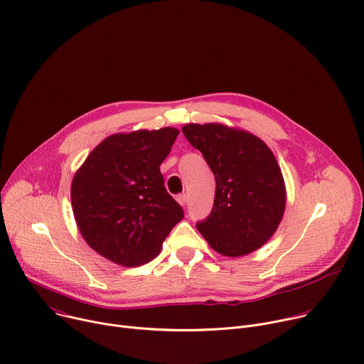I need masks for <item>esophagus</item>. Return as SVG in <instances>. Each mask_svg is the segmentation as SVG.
Instances as JSON below:
<instances>
[{"instance_id": "1", "label": "esophagus", "mask_w": 364, "mask_h": 364, "mask_svg": "<svg viewBox=\"0 0 364 364\" xmlns=\"http://www.w3.org/2000/svg\"><path fill=\"white\" fill-rule=\"evenodd\" d=\"M177 201H178L181 205H186V203H187V196H186V194H178V196H177Z\"/></svg>"}]
</instances>
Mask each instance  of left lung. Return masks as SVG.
<instances>
[{
  "mask_svg": "<svg viewBox=\"0 0 364 364\" xmlns=\"http://www.w3.org/2000/svg\"><path fill=\"white\" fill-rule=\"evenodd\" d=\"M187 141L215 174L212 213L196 228L212 249L237 257L265 245L287 204L285 181L269 146L253 134L223 124H187Z\"/></svg>",
  "mask_w": 364,
  "mask_h": 364,
  "instance_id": "obj_1",
  "label": "left lung"
}]
</instances>
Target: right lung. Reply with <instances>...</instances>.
<instances>
[{
    "instance_id": "obj_1",
    "label": "right lung",
    "mask_w": 364,
    "mask_h": 364,
    "mask_svg": "<svg viewBox=\"0 0 364 364\" xmlns=\"http://www.w3.org/2000/svg\"><path fill=\"white\" fill-rule=\"evenodd\" d=\"M178 129H138L103 139L76 171L70 198L86 243L111 262L132 268L161 250L184 218L160 171Z\"/></svg>"
}]
</instances>
